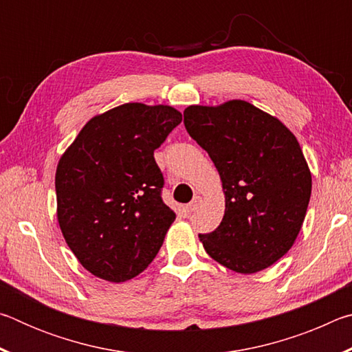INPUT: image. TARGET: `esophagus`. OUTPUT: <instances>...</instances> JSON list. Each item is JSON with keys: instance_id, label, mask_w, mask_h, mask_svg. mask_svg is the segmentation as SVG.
<instances>
[{"instance_id": "1", "label": "esophagus", "mask_w": 352, "mask_h": 352, "mask_svg": "<svg viewBox=\"0 0 352 352\" xmlns=\"http://www.w3.org/2000/svg\"><path fill=\"white\" fill-rule=\"evenodd\" d=\"M200 205H201V199L199 197V195H195V197L192 199V201H190L189 205H186V210H188V212H192L195 210H199Z\"/></svg>"}]
</instances>
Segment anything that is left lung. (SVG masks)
Masks as SVG:
<instances>
[{
	"mask_svg": "<svg viewBox=\"0 0 352 352\" xmlns=\"http://www.w3.org/2000/svg\"><path fill=\"white\" fill-rule=\"evenodd\" d=\"M183 115L225 195L222 222L200 242L236 273L267 269L295 243L311 200L312 175L300 142L276 116L247 100L189 105Z\"/></svg>",
	"mask_w": 352,
	"mask_h": 352,
	"instance_id": "obj_1",
	"label": "left lung"
}]
</instances>
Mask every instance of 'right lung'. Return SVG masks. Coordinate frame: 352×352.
<instances>
[{
	"label": "right lung",
	"instance_id": "1",
	"mask_svg": "<svg viewBox=\"0 0 352 352\" xmlns=\"http://www.w3.org/2000/svg\"><path fill=\"white\" fill-rule=\"evenodd\" d=\"M180 122L170 105H118L93 116L58 160V226L91 275L124 283L162 248L175 212L160 197L153 151Z\"/></svg>",
	"mask_w": 352,
	"mask_h": 352
}]
</instances>
